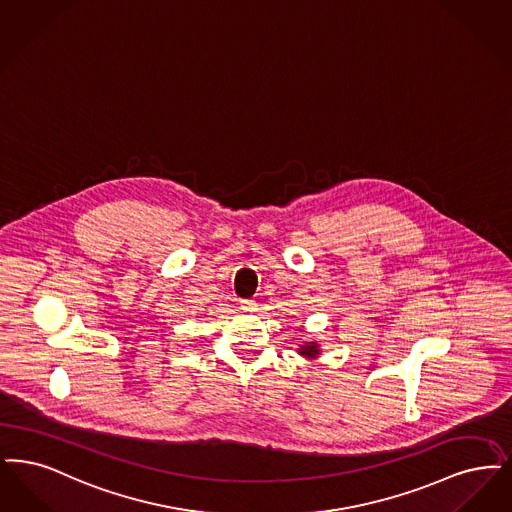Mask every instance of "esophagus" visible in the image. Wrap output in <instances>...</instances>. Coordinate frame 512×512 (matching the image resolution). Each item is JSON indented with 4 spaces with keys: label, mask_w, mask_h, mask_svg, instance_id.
Masks as SVG:
<instances>
[{
    "label": "esophagus",
    "mask_w": 512,
    "mask_h": 512,
    "mask_svg": "<svg viewBox=\"0 0 512 512\" xmlns=\"http://www.w3.org/2000/svg\"><path fill=\"white\" fill-rule=\"evenodd\" d=\"M256 306H258V304H256L254 300H250V298H245V300H241V308H243V310H246V312H254V310H256Z\"/></svg>",
    "instance_id": "obj_1"
}]
</instances>
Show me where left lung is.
<instances>
[{"label":"left lung","instance_id":"left-lung-1","mask_svg":"<svg viewBox=\"0 0 512 512\" xmlns=\"http://www.w3.org/2000/svg\"><path fill=\"white\" fill-rule=\"evenodd\" d=\"M300 354H302V356L315 357V354H317V346H315L313 342L310 346H302Z\"/></svg>","mask_w":512,"mask_h":512}]
</instances>
